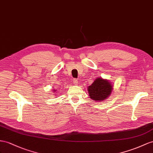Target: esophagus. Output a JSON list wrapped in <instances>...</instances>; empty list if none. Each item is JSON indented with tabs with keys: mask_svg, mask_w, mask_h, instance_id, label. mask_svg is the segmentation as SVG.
I'll use <instances>...</instances> for the list:
<instances>
[{
	"mask_svg": "<svg viewBox=\"0 0 153 153\" xmlns=\"http://www.w3.org/2000/svg\"><path fill=\"white\" fill-rule=\"evenodd\" d=\"M73 82H74V84L75 85H77L78 84V80H77V79H74Z\"/></svg>",
	"mask_w": 153,
	"mask_h": 153,
	"instance_id": "34e87169",
	"label": "esophagus"
}]
</instances>
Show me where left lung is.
I'll use <instances>...</instances> for the list:
<instances>
[{
  "instance_id": "obj_1",
  "label": "left lung",
  "mask_w": 153,
  "mask_h": 153,
  "mask_svg": "<svg viewBox=\"0 0 153 153\" xmlns=\"http://www.w3.org/2000/svg\"><path fill=\"white\" fill-rule=\"evenodd\" d=\"M112 91V86L107 80L98 78L88 88L89 96L94 101H101L107 98Z\"/></svg>"
}]
</instances>
